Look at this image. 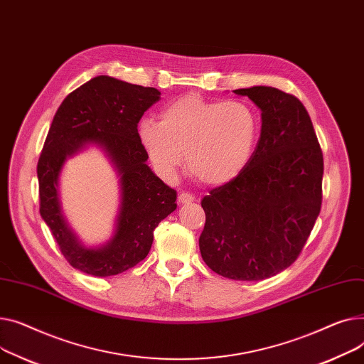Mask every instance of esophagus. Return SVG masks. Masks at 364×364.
Returning <instances> with one entry per match:
<instances>
[{
  "label": "esophagus",
  "mask_w": 364,
  "mask_h": 364,
  "mask_svg": "<svg viewBox=\"0 0 364 364\" xmlns=\"http://www.w3.org/2000/svg\"><path fill=\"white\" fill-rule=\"evenodd\" d=\"M178 200H179L181 204H188V203L196 201V197L189 194V192H181V194L178 196Z\"/></svg>",
  "instance_id": "esophagus-1"
}]
</instances>
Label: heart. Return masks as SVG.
Returning <instances> with one entry per match:
<instances>
[{
  "instance_id": "heart-1",
  "label": "heart",
  "mask_w": 364,
  "mask_h": 364,
  "mask_svg": "<svg viewBox=\"0 0 364 364\" xmlns=\"http://www.w3.org/2000/svg\"><path fill=\"white\" fill-rule=\"evenodd\" d=\"M139 139L154 168L173 178L186 156L188 172L207 185H225L251 160L259 119L242 101H213L186 94L168 102L160 122L145 119Z\"/></svg>"
}]
</instances>
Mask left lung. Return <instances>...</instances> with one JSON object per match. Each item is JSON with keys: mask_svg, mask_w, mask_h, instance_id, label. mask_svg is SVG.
<instances>
[{"mask_svg": "<svg viewBox=\"0 0 364 364\" xmlns=\"http://www.w3.org/2000/svg\"><path fill=\"white\" fill-rule=\"evenodd\" d=\"M262 110L250 163L201 205L205 264L233 281H262L300 255L322 205L323 154L303 102L272 87L233 91Z\"/></svg>", "mask_w": 364, "mask_h": 364, "instance_id": "8db88e82", "label": "left lung"}]
</instances>
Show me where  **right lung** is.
I'll use <instances>...</instances> for the list:
<instances>
[{
	"label": "right lung",
	"instance_id": "add662e5",
	"mask_svg": "<svg viewBox=\"0 0 364 364\" xmlns=\"http://www.w3.org/2000/svg\"><path fill=\"white\" fill-rule=\"evenodd\" d=\"M160 100V91L112 76H97L70 92L53 119L38 161L39 213L61 254L75 269L98 277L119 274L142 262L151 250L154 229L176 210V191L148 167L138 123ZM97 144L119 176L121 204L112 240L87 247L63 218L58 182L72 155Z\"/></svg>",
	"mask_w": 364,
	"mask_h": 364
}]
</instances>
